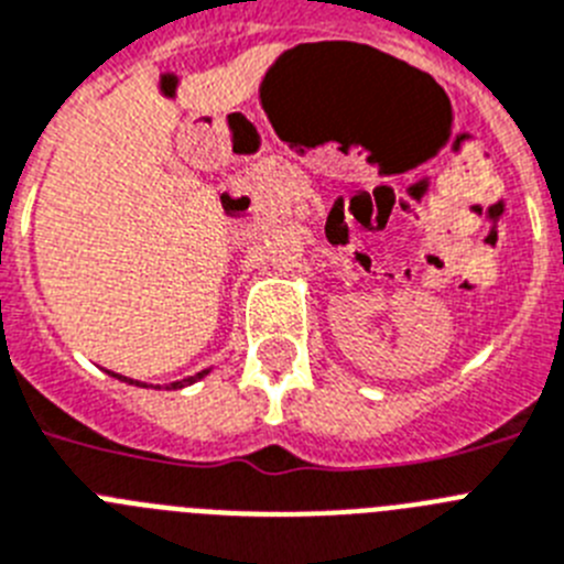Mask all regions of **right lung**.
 <instances>
[{"instance_id":"1","label":"right lung","mask_w":564,"mask_h":564,"mask_svg":"<svg viewBox=\"0 0 564 564\" xmlns=\"http://www.w3.org/2000/svg\"><path fill=\"white\" fill-rule=\"evenodd\" d=\"M207 375V371H198V375L195 377H187V380H175V383H170V389H184V386H189V383H195V380H200V377ZM116 377H121V375H116ZM121 380H127V377H121ZM130 383H133V380H130ZM139 386V383H135Z\"/></svg>"}]
</instances>
